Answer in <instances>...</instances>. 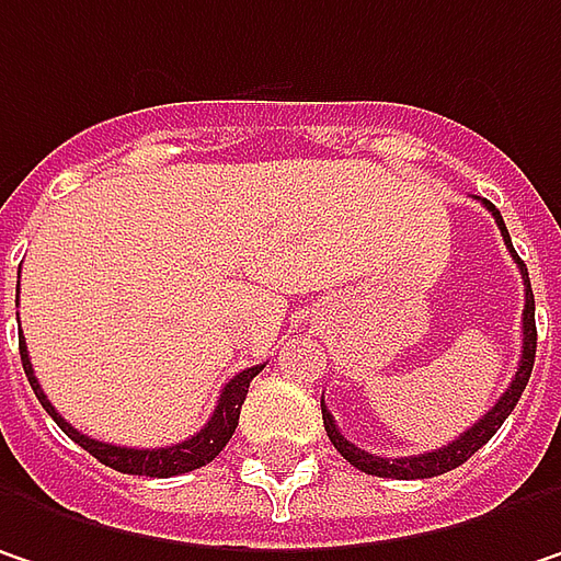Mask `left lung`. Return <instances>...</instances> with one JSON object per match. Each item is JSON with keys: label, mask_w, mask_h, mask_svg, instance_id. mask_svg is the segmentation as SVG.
<instances>
[{"label": "left lung", "mask_w": 561, "mask_h": 561, "mask_svg": "<svg viewBox=\"0 0 561 561\" xmlns=\"http://www.w3.org/2000/svg\"><path fill=\"white\" fill-rule=\"evenodd\" d=\"M484 208L494 215V221H497V228H501V237H504V243H507V250H511V256L517 260V270H520V276H524V350H520V366H517V376L511 379L507 385V391L494 401V408L484 414L479 424H472L469 431L462 433L459 439H453V443H446V446H439V449H433V453H421V456H401V459H385V456H376V453H366V449H359L356 443H350L343 433L336 431V424H333V414L321 404V414H324V431L331 436V443L336 446V453L350 462V466H356L359 472H366V476H379V479H401V482H408V479H433V476H443V472H449V469H456V466H462L469 456H476L479 449H482L484 443L497 433V427L507 421V414L517 408V401H520V394H524V388L530 382V373H534V356H536V305H534V288H530V273H527V266H524V260L517 256V250H514V243H511V233L504 228V218H501V211L491 205V202H484Z\"/></svg>", "instance_id": "1"}]
</instances>
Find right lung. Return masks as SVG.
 Masks as SVG:
<instances>
[{"label":"right lung","instance_id":"obj_1","mask_svg":"<svg viewBox=\"0 0 561 561\" xmlns=\"http://www.w3.org/2000/svg\"><path fill=\"white\" fill-rule=\"evenodd\" d=\"M19 350H22V366H25V376L37 401L44 404V411L57 421V427L67 433L73 443H79L85 453H92L102 466L115 469V472H128V476H150V479H173L182 472H192V469H202L205 462H211L237 431V421H240V408L247 401V388L253 382V376L263 373V366H250L243 369L240 376H233L225 388H221V398H218V408L215 414L208 417V424L195 436L182 439L176 446H163V449H130V446H115V443H102V439H89L85 433H79L73 424H67L54 404L47 401L44 388L34 379V369H31V359H27L25 336H19Z\"/></svg>","mask_w":561,"mask_h":561}]
</instances>
